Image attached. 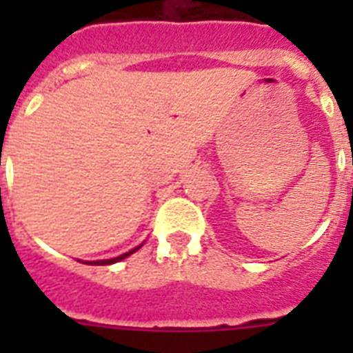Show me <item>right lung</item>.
<instances>
[{
	"label": "right lung",
	"mask_w": 353,
	"mask_h": 353,
	"mask_svg": "<svg viewBox=\"0 0 353 353\" xmlns=\"http://www.w3.org/2000/svg\"><path fill=\"white\" fill-rule=\"evenodd\" d=\"M139 247H141V245H139ZM139 247L132 249V251H130V252H124V254H121V256H117V258H110V260H99V262H90V263H95V265H110V263H115V262H119V260H124V258H126V256H130L132 252L137 251Z\"/></svg>",
	"instance_id": "1"
}]
</instances>
